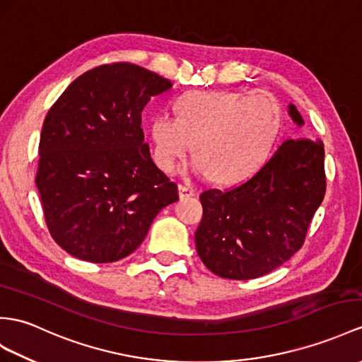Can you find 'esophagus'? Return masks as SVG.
I'll use <instances>...</instances> for the list:
<instances>
[{
  "instance_id": "1",
  "label": "esophagus",
  "mask_w": 362,
  "mask_h": 362,
  "mask_svg": "<svg viewBox=\"0 0 362 362\" xmlns=\"http://www.w3.org/2000/svg\"><path fill=\"white\" fill-rule=\"evenodd\" d=\"M178 195L181 199H186V198H192L195 197V190L189 186H184V184H180L178 186Z\"/></svg>"
}]
</instances>
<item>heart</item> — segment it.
<instances>
[{
    "mask_svg": "<svg viewBox=\"0 0 362 362\" xmlns=\"http://www.w3.org/2000/svg\"><path fill=\"white\" fill-rule=\"evenodd\" d=\"M176 118L156 115L151 124L153 156L172 172L189 152L193 173L219 184L247 180L269 160L281 130V107L266 90H195L175 101Z\"/></svg>",
    "mask_w": 362,
    "mask_h": 362,
    "instance_id": "obj_1",
    "label": "heart"
}]
</instances>
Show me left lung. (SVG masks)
I'll use <instances>...</instances> for the list:
<instances>
[{"mask_svg": "<svg viewBox=\"0 0 362 362\" xmlns=\"http://www.w3.org/2000/svg\"><path fill=\"white\" fill-rule=\"evenodd\" d=\"M288 117L304 126L293 104ZM324 193V144L284 141L240 186L201 193L204 211L195 233L201 261L228 279H253L275 270L301 249Z\"/></svg>", "mask_w": 362, "mask_h": 362, "instance_id": "left-lung-1", "label": "left lung"}]
</instances>
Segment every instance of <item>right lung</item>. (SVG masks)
Masks as SVG:
<instances>
[{
  "label": "right lung",
  "instance_id": "1",
  "mask_svg": "<svg viewBox=\"0 0 362 362\" xmlns=\"http://www.w3.org/2000/svg\"><path fill=\"white\" fill-rule=\"evenodd\" d=\"M172 83L136 64L95 67L52 105L37 187L52 238L72 257L115 262L135 252L178 187L144 144L141 112Z\"/></svg>",
  "mask_w": 362,
  "mask_h": 362
}]
</instances>
